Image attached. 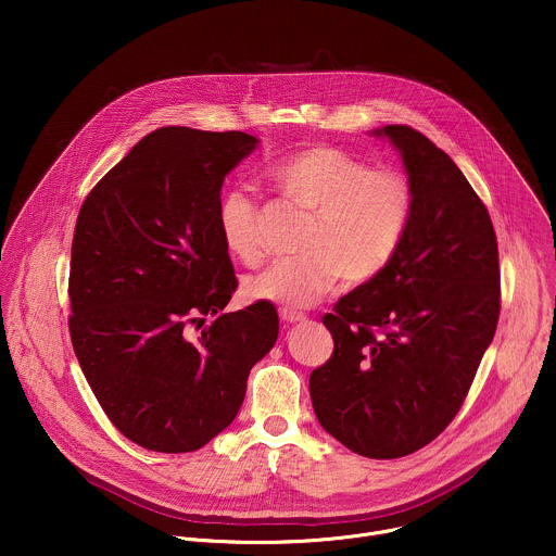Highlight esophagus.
I'll return each mask as SVG.
<instances>
[{"mask_svg":"<svg viewBox=\"0 0 556 556\" xmlns=\"http://www.w3.org/2000/svg\"><path fill=\"white\" fill-rule=\"evenodd\" d=\"M279 314H281V319H283L286 324H296V321H303V319H305L303 312H296V309H292V307H283Z\"/></svg>","mask_w":556,"mask_h":556,"instance_id":"esophagus-1","label":"esophagus"}]
</instances>
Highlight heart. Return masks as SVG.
Listing matches in <instances>:
<instances>
[{
  "label": "heart",
  "mask_w": 556,
  "mask_h": 556,
  "mask_svg": "<svg viewBox=\"0 0 556 556\" xmlns=\"http://www.w3.org/2000/svg\"><path fill=\"white\" fill-rule=\"evenodd\" d=\"M268 182L309 211L296 260H277L244 281L253 301L309 307L332 294L343 277L376 279L399 255L416 213L412 180L395 169H371L339 147H307L266 169ZM217 228L226 251L247 266L264 257L260 206L242 187L217 200Z\"/></svg>",
  "instance_id": "heart-1"
}]
</instances>
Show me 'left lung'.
Here are the masks:
<instances>
[{
    "mask_svg": "<svg viewBox=\"0 0 556 556\" xmlns=\"http://www.w3.org/2000/svg\"><path fill=\"white\" fill-rule=\"evenodd\" d=\"M401 151L416 213L393 262L337 301L330 361L309 376L316 418L350 451L393 459L459 412L500 319L491 215L451 157L409 125L374 131Z\"/></svg>",
    "mask_w": 556,
    "mask_h": 556,
    "instance_id": "left-lung-1",
    "label": "left lung"
}]
</instances>
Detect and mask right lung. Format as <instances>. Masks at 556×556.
Here are the masks:
<instances>
[{
	"instance_id": "1",
	"label": "right lung",
	"mask_w": 556,
	"mask_h": 556,
	"mask_svg": "<svg viewBox=\"0 0 556 556\" xmlns=\"http://www.w3.org/2000/svg\"><path fill=\"white\" fill-rule=\"evenodd\" d=\"M257 142L244 131L161 127L78 211L72 348L112 425L142 448L189 453L211 442L235 420L251 367L277 341L273 303L222 312L237 277L217 200Z\"/></svg>"
}]
</instances>
